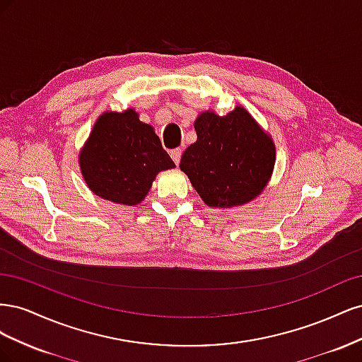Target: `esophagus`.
Listing matches in <instances>:
<instances>
[{
	"instance_id": "34e87169",
	"label": "esophagus",
	"mask_w": 362,
	"mask_h": 362,
	"mask_svg": "<svg viewBox=\"0 0 362 362\" xmlns=\"http://www.w3.org/2000/svg\"><path fill=\"white\" fill-rule=\"evenodd\" d=\"M181 154H182V151H181L180 148H177V149H172V151H170V157H172V160L175 161V164H178V163H180V160H181Z\"/></svg>"
}]
</instances>
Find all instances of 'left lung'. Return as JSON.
<instances>
[{"instance_id":"obj_1","label":"left lung","mask_w":362,"mask_h":362,"mask_svg":"<svg viewBox=\"0 0 362 362\" xmlns=\"http://www.w3.org/2000/svg\"><path fill=\"white\" fill-rule=\"evenodd\" d=\"M196 139L181 157L180 169L211 208L245 205L262 193L275 168L272 136L237 105L221 116L213 110L194 120Z\"/></svg>"}]
</instances>
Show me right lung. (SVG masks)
Instances as JSON below:
<instances>
[{
  "mask_svg": "<svg viewBox=\"0 0 362 362\" xmlns=\"http://www.w3.org/2000/svg\"><path fill=\"white\" fill-rule=\"evenodd\" d=\"M78 164L92 193L129 206L145 199L160 172L175 168L154 127L141 122L134 108L98 117Z\"/></svg>",
  "mask_w": 362,
  "mask_h": 362,
  "instance_id": "1",
  "label": "right lung"
}]
</instances>
